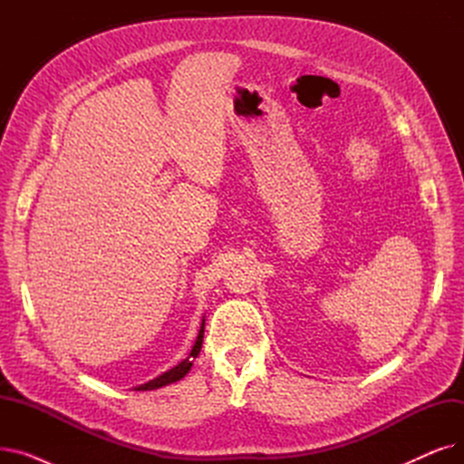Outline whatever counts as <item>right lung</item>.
Segmentation results:
<instances>
[{"label":"right lung","instance_id":"right-lung-1","mask_svg":"<svg viewBox=\"0 0 464 464\" xmlns=\"http://www.w3.org/2000/svg\"><path fill=\"white\" fill-rule=\"evenodd\" d=\"M203 334H205V320H203V324H201V329H199L198 340H195V344H193V348H191L189 355H188L182 362H179L177 367H173L170 371L163 372L161 376H158V378H154V380H150V382H146V383H142V385L135 387V392H150V389H158V387H163V385H169V383H175V382L182 380V378L189 372L191 364H193V359L198 357V355H199V352H201V346H203Z\"/></svg>","mask_w":464,"mask_h":464}]
</instances>
